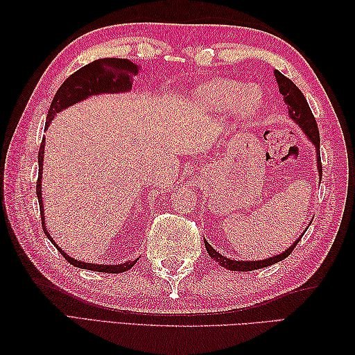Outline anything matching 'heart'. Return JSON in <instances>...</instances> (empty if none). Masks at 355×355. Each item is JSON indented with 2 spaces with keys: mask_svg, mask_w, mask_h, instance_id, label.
Segmentation results:
<instances>
[{
  "mask_svg": "<svg viewBox=\"0 0 355 355\" xmlns=\"http://www.w3.org/2000/svg\"><path fill=\"white\" fill-rule=\"evenodd\" d=\"M198 107L207 111H224L233 108L235 114L241 119H253L258 114L263 94L259 87L245 85L241 88L238 80L215 79L205 85H200L193 94Z\"/></svg>",
  "mask_w": 355,
  "mask_h": 355,
  "instance_id": "b5f03b06",
  "label": "heart"
}]
</instances>
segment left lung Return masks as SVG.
Segmentation results:
<instances>
[{
  "instance_id": "obj_1",
  "label": "left lung",
  "mask_w": 355,
  "mask_h": 355,
  "mask_svg": "<svg viewBox=\"0 0 355 355\" xmlns=\"http://www.w3.org/2000/svg\"><path fill=\"white\" fill-rule=\"evenodd\" d=\"M275 78L277 82L279 92H281V94L284 96V102L286 103V107H288L286 108L288 110V117L300 128V130L304 131L305 137L310 140L315 148V157H318V160L315 162H318V172H319V182H320L322 180L320 135H319V130H318V123H315V119L313 116L310 107H308V102L305 99V96L302 94V92H300V89L294 85L288 78H285L281 71L275 70ZM306 229L304 230V233L306 232ZM304 233L296 241H294V243L288 248H286L285 252L275 254V256H270V258H267V259H259V261H236L232 258H225V256L218 253L206 239H205V245H206V250H207L209 256H212V259L220 263L221 267H225V268L233 270V271H252V270H258V268H263V267H270L279 261H284L285 258H288V254L293 252V248L297 245L300 238L304 236Z\"/></svg>"
}]
</instances>
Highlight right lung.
Returning a JSON list of instances; mask_svg holds the SVG:
<instances>
[{
    "label": "right lung",
    "mask_w": 355,
    "mask_h": 355,
    "mask_svg": "<svg viewBox=\"0 0 355 355\" xmlns=\"http://www.w3.org/2000/svg\"><path fill=\"white\" fill-rule=\"evenodd\" d=\"M140 71V65L131 62L130 59H117V58H103L96 59V61L82 67L76 73H73L70 78L64 80V84L59 87L55 97H53L51 105L49 108L47 122H45V131L50 126L51 120L56 117L58 112H61L71 105H76L79 102H84L85 99L92 96L99 94H119V93H128L131 92L134 78L137 76ZM44 148H45V137H42V143L40 148V154H37V164H40V173H37L36 182V195L37 202H40L41 209V220H42V229L47 238L51 241L64 258L69 261L71 266L78 268H85L92 271H99V273H123V271L134 267L135 261L123 262V263H92L84 262L79 259H74L71 256L67 254L61 247H59L45 225V216H44V201H42V164H44Z\"/></svg>",
    "instance_id": "1"
}]
</instances>
